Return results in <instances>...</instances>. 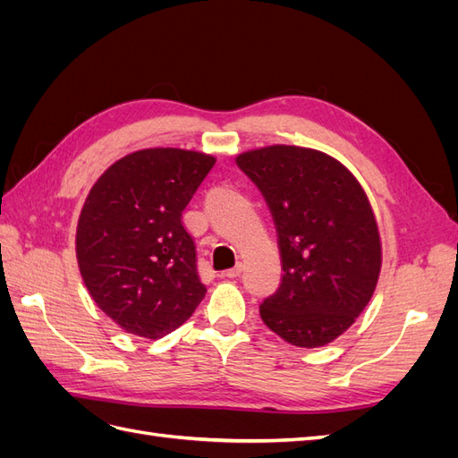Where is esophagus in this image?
<instances>
[{
	"label": "esophagus",
	"instance_id": "esophagus-1",
	"mask_svg": "<svg viewBox=\"0 0 458 458\" xmlns=\"http://www.w3.org/2000/svg\"><path fill=\"white\" fill-rule=\"evenodd\" d=\"M242 271H244V266H242V263H237V266H234V267L227 269L224 273V276H227V279H237V276L242 275Z\"/></svg>",
	"mask_w": 458,
	"mask_h": 458
}]
</instances>
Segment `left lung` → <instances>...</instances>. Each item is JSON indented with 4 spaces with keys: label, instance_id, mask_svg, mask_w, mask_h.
Segmentation results:
<instances>
[{
    "label": "left lung",
    "instance_id": "obj_1",
    "mask_svg": "<svg viewBox=\"0 0 458 458\" xmlns=\"http://www.w3.org/2000/svg\"><path fill=\"white\" fill-rule=\"evenodd\" d=\"M239 168L266 199L283 279L259 315L298 348L348 330L370 301L382 266L377 217L355 175L321 150L271 145L242 152Z\"/></svg>",
    "mask_w": 458,
    "mask_h": 458
}]
</instances>
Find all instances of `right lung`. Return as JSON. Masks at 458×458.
<instances>
[{"mask_svg": "<svg viewBox=\"0 0 458 458\" xmlns=\"http://www.w3.org/2000/svg\"><path fill=\"white\" fill-rule=\"evenodd\" d=\"M214 164L197 150L143 148L89 191L76 229L78 267L93 301L130 335H170L206 294L182 214Z\"/></svg>", "mask_w": 458, "mask_h": 458, "instance_id": "add662e5", "label": "right lung"}]
</instances>
